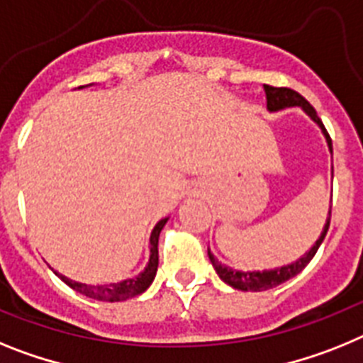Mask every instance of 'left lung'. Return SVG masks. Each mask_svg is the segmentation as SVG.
<instances>
[{
    "mask_svg": "<svg viewBox=\"0 0 363 363\" xmlns=\"http://www.w3.org/2000/svg\"><path fill=\"white\" fill-rule=\"evenodd\" d=\"M264 93H267V107H269L270 111H279V109H285V107H292V106L303 107V111L307 113V115L321 128V131H323V135H325L327 138V144H329L330 153H333V140H330L329 133H327L325 125H323V122L320 121V116L316 115V109H314V107L311 106V104L301 96V94L296 93V91L291 89V87H274V86H264ZM329 225H330V210H329V217H327L325 226H323V232H321L316 245H314V247L311 248L303 257H299L298 261L286 264V267H281V269L264 270V272H239V270H232L230 267H226V264H223L220 261H217L210 250H208V257H210V261H212L213 269H216V272L219 274L220 279H223L225 283H228L230 286H234V289H238V291H247V292L269 291V289H274V286L289 281L291 277H294L296 274L301 272V270L311 263V259H313L314 254H316L318 248H320V245L323 242V239H325Z\"/></svg>",
    "mask_w": 363,
    "mask_h": 363,
    "instance_id": "obj_1",
    "label": "left lung"
}]
</instances>
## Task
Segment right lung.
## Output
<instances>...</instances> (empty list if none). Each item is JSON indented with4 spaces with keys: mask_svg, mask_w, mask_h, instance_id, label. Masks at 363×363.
Returning <instances> with one entry per match:
<instances>
[{
    "mask_svg": "<svg viewBox=\"0 0 363 363\" xmlns=\"http://www.w3.org/2000/svg\"><path fill=\"white\" fill-rule=\"evenodd\" d=\"M166 220L168 219L159 220L155 228H153V232H151L150 263H147L146 270L143 274H138L137 277H133V279H125V281L121 283H109V285H84V283L72 281V279H69V277L62 276L58 272H56V276L77 292L87 296V298L99 299V301H111L113 303V301H124V299L143 294L147 286L151 285V281H153V277L157 274V267H159V235L162 226L166 225Z\"/></svg>",
    "mask_w": 363,
    "mask_h": 363,
    "instance_id": "1",
    "label": "right lung"
}]
</instances>
